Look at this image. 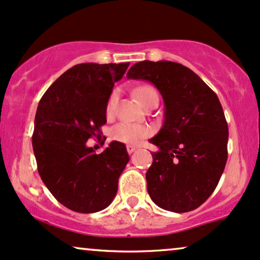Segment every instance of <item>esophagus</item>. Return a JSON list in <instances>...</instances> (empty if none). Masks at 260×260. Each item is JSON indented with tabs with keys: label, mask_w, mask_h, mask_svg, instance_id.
<instances>
[{
	"label": "esophagus",
	"mask_w": 260,
	"mask_h": 260,
	"mask_svg": "<svg viewBox=\"0 0 260 260\" xmlns=\"http://www.w3.org/2000/svg\"><path fill=\"white\" fill-rule=\"evenodd\" d=\"M126 150H127V153H129V154H131V153L135 152L136 147L135 146H131V145H127L126 146Z\"/></svg>",
	"instance_id": "1"
}]
</instances>
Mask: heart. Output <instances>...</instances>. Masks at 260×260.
<instances>
[{"label":"heart","mask_w":260,"mask_h":260,"mask_svg":"<svg viewBox=\"0 0 260 260\" xmlns=\"http://www.w3.org/2000/svg\"><path fill=\"white\" fill-rule=\"evenodd\" d=\"M135 96L143 107H147V106L154 101H159L158 92H156L155 89L150 85L139 86L135 90ZM117 102L118 94L114 91L111 94L110 99H108L107 101V105H106V114H107L108 117L114 114L115 107H117ZM150 133H152V130H150L148 126H145V125L121 121V123H118L112 127L111 136L113 137L114 140L120 141V142L135 143L137 141L149 136Z\"/></svg>","instance_id":"heart-1"}]
</instances>
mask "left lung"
<instances>
[{
    "mask_svg": "<svg viewBox=\"0 0 260 260\" xmlns=\"http://www.w3.org/2000/svg\"><path fill=\"white\" fill-rule=\"evenodd\" d=\"M127 78L156 86L165 104L158 147L146 174L155 205L189 212L203 205L218 184L228 159V124L216 92L190 69L172 61L137 62Z\"/></svg>",
    "mask_w": 260,
    "mask_h": 260,
    "instance_id": "8db88e82",
    "label": "left lung"
}]
</instances>
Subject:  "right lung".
<instances>
[{"label": "right lung", "mask_w": 260, "mask_h": 260, "mask_svg": "<svg viewBox=\"0 0 260 260\" xmlns=\"http://www.w3.org/2000/svg\"><path fill=\"white\" fill-rule=\"evenodd\" d=\"M123 63H79L62 73L42 96L35 117L32 147L38 174L54 198L70 210L94 213L110 205L129 161L124 143L102 153L85 145L106 124V105Z\"/></svg>", "instance_id": "right-lung-1"}]
</instances>
